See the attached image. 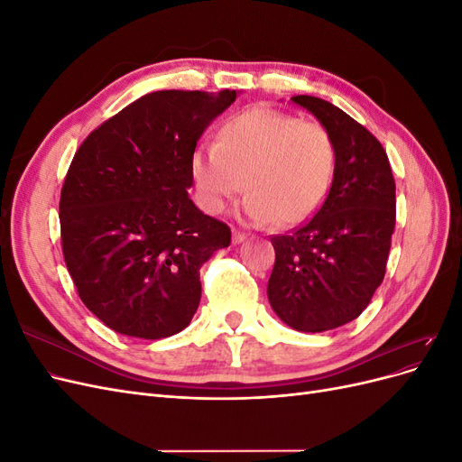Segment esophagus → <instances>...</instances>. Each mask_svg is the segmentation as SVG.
<instances>
[{
    "instance_id": "34e87169",
    "label": "esophagus",
    "mask_w": 462,
    "mask_h": 462,
    "mask_svg": "<svg viewBox=\"0 0 462 462\" xmlns=\"http://www.w3.org/2000/svg\"><path fill=\"white\" fill-rule=\"evenodd\" d=\"M245 239H246V235H245L241 229H233V243H235V245L243 243Z\"/></svg>"
}]
</instances>
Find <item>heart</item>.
I'll use <instances>...</instances> for the list:
<instances>
[{
  "label": "heart",
  "instance_id": "heart-1",
  "mask_svg": "<svg viewBox=\"0 0 462 462\" xmlns=\"http://www.w3.org/2000/svg\"><path fill=\"white\" fill-rule=\"evenodd\" d=\"M337 148L326 125L256 106L221 125L217 143L194 152L192 173L208 212L219 214L245 187L246 217L291 227L326 200ZM245 180L243 181L242 179Z\"/></svg>",
  "mask_w": 462,
  "mask_h": 462
}]
</instances>
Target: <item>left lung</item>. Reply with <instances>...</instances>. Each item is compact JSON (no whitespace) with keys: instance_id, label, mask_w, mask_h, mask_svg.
Listing matches in <instances>:
<instances>
[{"instance_id":"1","label":"left lung","mask_w":462,"mask_h":462,"mask_svg":"<svg viewBox=\"0 0 462 462\" xmlns=\"http://www.w3.org/2000/svg\"><path fill=\"white\" fill-rule=\"evenodd\" d=\"M291 100L326 125L337 167L316 216L272 236L268 299L289 328L319 333L358 318L383 282L395 231V179L380 141L343 109L314 96Z\"/></svg>"}]
</instances>
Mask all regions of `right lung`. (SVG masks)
<instances>
[{"label": "right lung", "instance_id": "obj_1", "mask_svg": "<svg viewBox=\"0 0 462 462\" xmlns=\"http://www.w3.org/2000/svg\"><path fill=\"white\" fill-rule=\"evenodd\" d=\"M235 90L152 92L80 144L60 200L61 248L80 300L107 328L141 339L185 329L200 268L231 243L226 223L189 197L199 138Z\"/></svg>", "mask_w": 462, "mask_h": 462}]
</instances>
